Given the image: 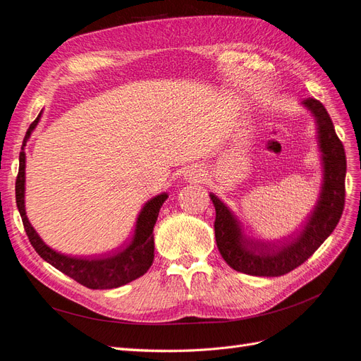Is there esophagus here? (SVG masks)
<instances>
[{
	"instance_id": "34e87169",
	"label": "esophagus",
	"mask_w": 361,
	"mask_h": 361,
	"mask_svg": "<svg viewBox=\"0 0 361 361\" xmlns=\"http://www.w3.org/2000/svg\"><path fill=\"white\" fill-rule=\"evenodd\" d=\"M183 179L187 182H200L203 179V170L199 167L188 169L183 174Z\"/></svg>"
}]
</instances>
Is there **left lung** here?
<instances>
[{"mask_svg": "<svg viewBox=\"0 0 361 361\" xmlns=\"http://www.w3.org/2000/svg\"><path fill=\"white\" fill-rule=\"evenodd\" d=\"M301 105L312 114L316 125L322 182L313 211L297 236L280 244L251 238L231 207L216 194L209 192L216 212L214 223L216 247L228 267L248 276L279 277L300 267L331 235L343 212L346 176L343 145L319 101L305 99Z\"/></svg>", "mask_w": 361, "mask_h": 361, "instance_id": "obj_1", "label": "left lung"}]
</instances>
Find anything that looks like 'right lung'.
<instances>
[{
    "instance_id": "right-lung-1",
    "label": "right lung",
    "mask_w": 361,
    "mask_h": 361,
    "mask_svg": "<svg viewBox=\"0 0 361 361\" xmlns=\"http://www.w3.org/2000/svg\"><path fill=\"white\" fill-rule=\"evenodd\" d=\"M42 113L43 110L35 122L30 125L25 134L19 154V173L16 178V204L32 248L54 268H57L63 274L69 276L89 289H114L141 277L147 272L152 262H154V227L157 224L161 206L169 197L167 192H161L145 203L137 216L130 243L111 256L82 259L63 255L43 243L36 228L31 226L25 211V146L32 130L40 122Z\"/></svg>"
}]
</instances>
